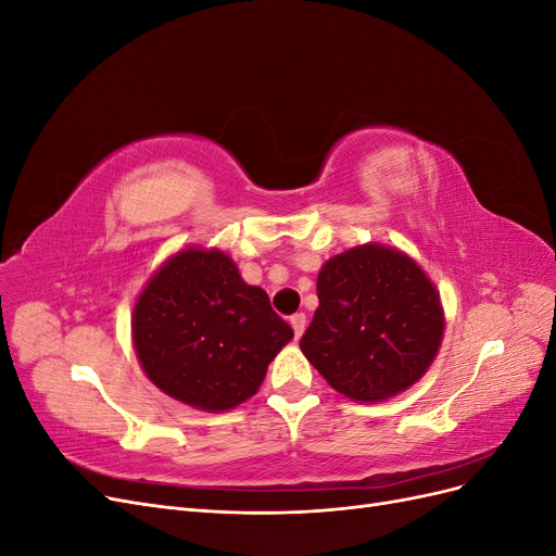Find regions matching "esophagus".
<instances>
[{"instance_id":"obj_1","label":"esophagus","mask_w":556,"mask_h":556,"mask_svg":"<svg viewBox=\"0 0 556 556\" xmlns=\"http://www.w3.org/2000/svg\"><path fill=\"white\" fill-rule=\"evenodd\" d=\"M290 325L294 329V339H301V333L306 329V315L304 313H296L290 317Z\"/></svg>"}]
</instances>
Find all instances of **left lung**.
Wrapping results in <instances>:
<instances>
[{
    "instance_id": "left-lung-1",
    "label": "left lung",
    "mask_w": 556,
    "mask_h": 556,
    "mask_svg": "<svg viewBox=\"0 0 556 556\" xmlns=\"http://www.w3.org/2000/svg\"><path fill=\"white\" fill-rule=\"evenodd\" d=\"M317 299L299 348L350 401L380 403L410 390L439 355L441 294L399 248L362 243L329 257L317 274Z\"/></svg>"
}]
</instances>
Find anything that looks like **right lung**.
<instances>
[{"instance_id":"1","label":"right lung","mask_w":556,"mask_h":556,"mask_svg":"<svg viewBox=\"0 0 556 556\" xmlns=\"http://www.w3.org/2000/svg\"><path fill=\"white\" fill-rule=\"evenodd\" d=\"M268 294L220 248L188 245L148 278L131 311V343L148 380L185 406L225 413L255 396L292 341Z\"/></svg>"}]
</instances>
